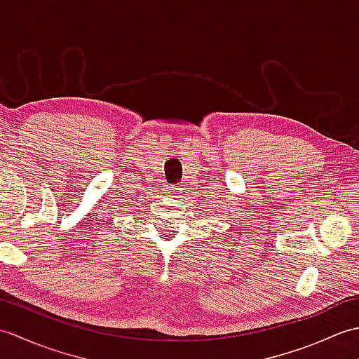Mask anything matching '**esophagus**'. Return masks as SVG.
<instances>
[{"label":"esophagus","instance_id":"1","mask_svg":"<svg viewBox=\"0 0 359 359\" xmlns=\"http://www.w3.org/2000/svg\"><path fill=\"white\" fill-rule=\"evenodd\" d=\"M168 191V194H170L171 197H179L180 196V193H182V188H179V187H170L166 189Z\"/></svg>","mask_w":359,"mask_h":359}]
</instances>
